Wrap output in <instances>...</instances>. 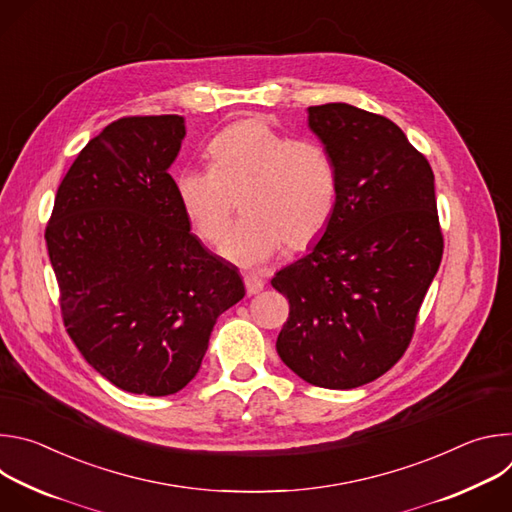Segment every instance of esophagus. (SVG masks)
Segmentation results:
<instances>
[{
	"instance_id": "1",
	"label": "esophagus",
	"mask_w": 512,
	"mask_h": 512,
	"mask_svg": "<svg viewBox=\"0 0 512 512\" xmlns=\"http://www.w3.org/2000/svg\"><path fill=\"white\" fill-rule=\"evenodd\" d=\"M243 281H245V287H247V294L249 296L259 294V291H263V287H265V281L257 273H245Z\"/></svg>"
}]
</instances>
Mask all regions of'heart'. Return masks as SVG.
<instances>
[{"instance_id": "1", "label": "heart", "mask_w": 512, "mask_h": 512, "mask_svg": "<svg viewBox=\"0 0 512 512\" xmlns=\"http://www.w3.org/2000/svg\"><path fill=\"white\" fill-rule=\"evenodd\" d=\"M208 170L184 168L174 178L176 198L198 237L221 243L241 223L223 255L255 267L289 249L310 247L330 225L338 204V172L316 139H291L263 119L233 123L208 143Z\"/></svg>"}]
</instances>
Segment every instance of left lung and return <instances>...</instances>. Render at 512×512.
<instances>
[{
  "label": "left lung",
  "instance_id": "1",
  "mask_svg": "<svg viewBox=\"0 0 512 512\" xmlns=\"http://www.w3.org/2000/svg\"><path fill=\"white\" fill-rule=\"evenodd\" d=\"M338 172V204L310 253L271 285L289 300L277 354L300 379L354 389L407 350L440 267L433 172L387 117L346 103L308 109Z\"/></svg>",
  "mask_w": 512,
  "mask_h": 512
}]
</instances>
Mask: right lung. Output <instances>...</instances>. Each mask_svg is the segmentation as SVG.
Wrapping results in <instances>:
<instances>
[{"label":"right lung","mask_w":512,"mask_h":512,"mask_svg":"<svg viewBox=\"0 0 512 512\" xmlns=\"http://www.w3.org/2000/svg\"><path fill=\"white\" fill-rule=\"evenodd\" d=\"M184 117H123L93 137L58 186L44 239L68 336L115 387L164 397L198 373L216 318L245 296L180 208Z\"/></svg>","instance_id":"1"}]
</instances>
